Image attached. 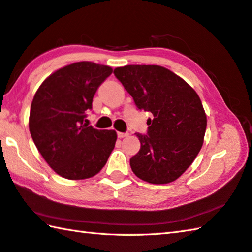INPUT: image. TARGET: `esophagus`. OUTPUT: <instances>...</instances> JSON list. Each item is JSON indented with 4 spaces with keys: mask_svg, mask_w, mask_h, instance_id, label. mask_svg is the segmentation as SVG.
Here are the masks:
<instances>
[{
    "mask_svg": "<svg viewBox=\"0 0 252 252\" xmlns=\"http://www.w3.org/2000/svg\"><path fill=\"white\" fill-rule=\"evenodd\" d=\"M117 135H118V137H119V139H122V137H125V136L127 135V133H125V132H118Z\"/></svg>",
    "mask_w": 252,
    "mask_h": 252,
    "instance_id": "esophagus-1",
    "label": "esophagus"
}]
</instances>
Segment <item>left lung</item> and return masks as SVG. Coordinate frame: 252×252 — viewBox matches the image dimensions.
<instances>
[{
    "mask_svg": "<svg viewBox=\"0 0 252 252\" xmlns=\"http://www.w3.org/2000/svg\"><path fill=\"white\" fill-rule=\"evenodd\" d=\"M139 110L149 111L146 134L135 133L141 149L131 157L136 177L169 184L189 168L203 144L206 116L189 84L159 65H126L113 71Z\"/></svg>",
    "mask_w": 252,
    "mask_h": 252,
    "instance_id": "1",
    "label": "left lung"
}]
</instances>
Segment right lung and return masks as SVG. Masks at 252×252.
<instances>
[{
  "instance_id": "add662e5",
  "label": "right lung",
  "mask_w": 252,
  "mask_h": 252,
  "mask_svg": "<svg viewBox=\"0 0 252 252\" xmlns=\"http://www.w3.org/2000/svg\"><path fill=\"white\" fill-rule=\"evenodd\" d=\"M111 73L110 66L76 62L51 74L34 94L29 131L44 160L63 178L95 176L115 149L116 131L84 123L94 95Z\"/></svg>"
}]
</instances>
